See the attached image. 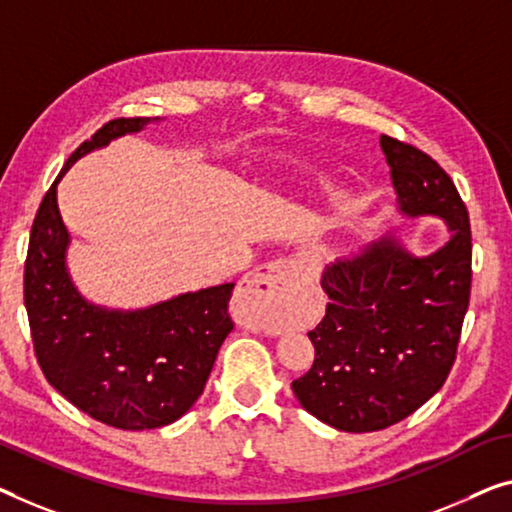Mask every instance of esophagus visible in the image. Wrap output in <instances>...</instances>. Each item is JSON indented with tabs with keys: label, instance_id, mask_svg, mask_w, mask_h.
I'll list each match as a JSON object with an SVG mask.
<instances>
[{
	"label": "esophagus",
	"instance_id": "obj_1",
	"mask_svg": "<svg viewBox=\"0 0 512 512\" xmlns=\"http://www.w3.org/2000/svg\"><path fill=\"white\" fill-rule=\"evenodd\" d=\"M299 276L301 269L289 259H276V262L257 266L241 282L239 294H236V310L248 317L255 329L273 333L278 329L276 310L292 294Z\"/></svg>",
	"mask_w": 512,
	"mask_h": 512
}]
</instances>
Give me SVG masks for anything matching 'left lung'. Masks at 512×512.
Returning a JSON list of instances; mask_svg holds the SVG:
<instances>
[{"label": "left lung", "instance_id": "left-lung-1", "mask_svg": "<svg viewBox=\"0 0 512 512\" xmlns=\"http://www.w3.org/2000/svg\"><path fill=\"white\" fill-rule=\"evenodd\" d=\"M404 220L439 218L444 246L407 248L402 230L370 241L322 271L326 315L308 338L315 363L292 381L301 407L340 432H375L421 407L444 386L469 308V213L430 156L381 135Z\"/></svg>", "mask_w": 512, "mask_h": 512}]
</instances>
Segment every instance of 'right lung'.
<instances>
[{
  "mask_svg": "<svg viewBox=\"0 0 512 512\" xmlns=\"http://www.w3.org/2000/svg\"><path fill=\"white\" fill-rule=\"evenodd\" d=\"M156 121H108L73 151L38 207L25 264V305L45 379L91 418L133 432L179 421L200 398L234 329L227 315L234 282L131 310L89 301L68 271L71 234L57 186L75 160Z\"/></svg>",
  "mask_w": 512,
  "mask_h": 512,
  "instance_id": "right-lung-1",
  "label": "right lung"
}]
</instances>
